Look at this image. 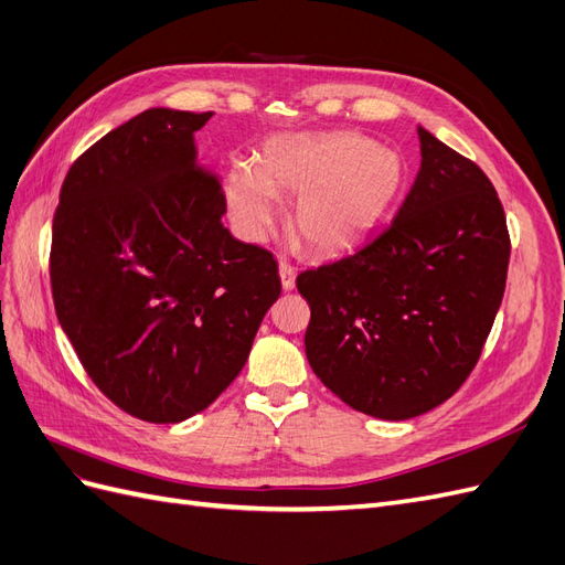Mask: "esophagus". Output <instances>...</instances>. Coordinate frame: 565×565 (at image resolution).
Listing matches in <instances>:
<instances>
[{
  "label": "esophagus",
  "instance_id": "obj_1",
  "mask_svg": "<svg viewBox=\"0 0 565 565\" xmlns=\"http://www.w3.org/2000/svg\"><path fill=\"white\" fill-rule=\"evenodd\" d=\"M278 273H280L282 289H285V292H289V289L295 287V280H297V268H295L292 264H289V262L280 259V264H278Z\"/></svg>",
  "mask_w": 565,
  "mask_h": 565
}]
</instances>
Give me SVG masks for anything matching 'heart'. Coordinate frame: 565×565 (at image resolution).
<instances>
[{
    "instance_id": "heart-1",
    "label": "heart",
    "mask_w": 565,
    "mask_h": 565,
    "mask_svg": "<svg viewBox=\"0 0 565 565\" xmlns=\"http://www.w3.org/2000/svg\"><path fill=\"white\" fill-rule=\"evenodd\" d=\"M403 179L405 167L393 148L355 131H330L268 146L262 169L237 162L226 179V200L237 228L262 241L282 216L278 193L299 198V241L332 256L367 241L398 200Z\"/></svg>"
}]
</instances>
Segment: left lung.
<instances>
[{
    "instance_id": "obj_1",
    "label": "left lung",
    "mask_w": 565,
    "mask_h": 565,
    "mask_svg": "<svg viewBox=\"0 0 565 565\" xmlns=\"http://www.w3.org/2000/svg\"><path fill=\"white\" fill-rule=\"evenodd\" d=\"M422 164L391 226L303 270L306 358L358 413L401 422L465 384L500 311L509 233L481 167L417 127Z\"/></svg>"
}]
</instances>
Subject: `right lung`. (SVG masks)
Instances as JSON below:
<instances>
[{
	"label": "right lung",
	"instance_id": "add662e5",
	"mask_svg": "<svg viewBox=\"0 0 565 565\" xmlns=\"http://www.w3.org/2000/svg\"><path fill=\"white\" fill-rule=\"evenodd\" d=\"M212 115L131 117L77 158L54 214L61 328L94 384L152 424L210 407L280 297L273 254L221 224L226 200L195 146Z\"/></svg>",
	"mask_w": 565,
	"mask_h": 565
}]
</instances>
